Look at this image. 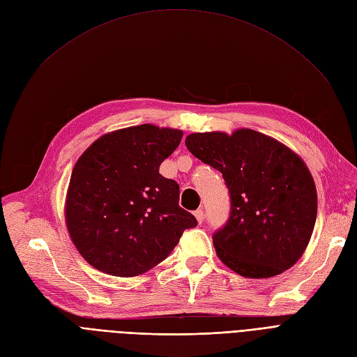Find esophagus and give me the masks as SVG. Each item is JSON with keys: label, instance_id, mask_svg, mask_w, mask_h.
I'll use <instances>...</instances> for the list:
<instances>
[{"label": "esophagus", "instance_id": "34e87169", "mask_svg": "<svg viewBox=\"0 0 357 357\" xmlns=\"http://www.w3.org/2000/svg\"><path fill=\"white\" fill-rule=\"evenodd\" d=\"M195 217H196L199 224H202L204 220H205V213H204L202 209H197V211H195Z\"/></svg>", "mask_w": 357, "mask_h": 357}]
</instances>
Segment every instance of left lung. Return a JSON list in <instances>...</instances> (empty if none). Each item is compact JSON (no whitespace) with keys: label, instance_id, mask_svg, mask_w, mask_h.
I'll return each mask as SVG.
<instances>
[{"label":"left lung","instance_id":"1","mask_svg":"<svg viewBox=\"0 0 357 357\" xmlns=\"http://www.w3.org/2000/svg\"><path fill=\"white\" fill-rule=\"evenodd\" d=\"M188 149L218 169L230 215L213 233L218 258L246 278H268L303 255L317 221V188L305 162L275 139L250 129L231 136L193 133Z\"/></svg>","mask_w":357,"mask_h":357}]
</instances>
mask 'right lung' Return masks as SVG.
I'll use <instances>...</instances> for the list:
<instances>
[{"instance_id": "obj_1", "label": "right lung", "mask_w": 357, "mask_h": 357, "mask_svg": "<svg viewBox=\"0 0 357 357\" xmlns=\"http://www.w3.org/2000/svg\"><path fill=\"white\" fill-rule=\"evenodd\" d=\"M183 132L142 124L104 135L71 173L66 221L93 268L116 277L144 274L162 262L184 230L197 225L178 205L180 186L160 174Z\"/></svg>"}]
</instances>
